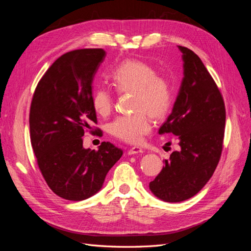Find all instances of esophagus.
Returning <instances> with one entry per match:
<instances>
[{
	"mask_svg": "<svg viewBox=\"0 0 251 251\" xmlns=\"http://www.w3.org/2000/svg\"><path fill=\"white\" fill-rule=\"evenodd\" d=\"M141 153H143V150L139 147H133L127 151V154L131 155V156L135 155V154H141Z\"/></svg>",
	"mask_w": 251,
	"mask_h": 251,
	"instance_id": "1",
	"label": "esophagus"
}]
</instances>
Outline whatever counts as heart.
Listing matches in <instances>:
<instances>
[{"label":"heart","mask_w":251,"mask_h":251,"mask_svg":"<svg viewBox=\"0 0 251 251\" xmlns=\"http://www.w3.org/2000/svg\"><path fill=\"white\" fill-rule=\"evenodd\" d=\"M112 86L118 93L133 94V110L130 115L117 117L110 125V132L127 143L138 144L151 132L149 115L154 119L164 117L171 109L173 91L171 81L157 74L155 68L138 59L124 60L110 73ZM95 112L108 116L114 107V98L108 89H97L92 97Z\"/></svg>","instance_id":"heart-1"}]
</instances>
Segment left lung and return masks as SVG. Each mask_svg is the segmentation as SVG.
Wrapping results in <instances>:
<instances>
[{
    "label": "left lung",
    "instance_id": "1",
    "mask_svg": "<svg viewBox=\"0 0 251 251\" xmlns=\"http://www.w3.org/2000/svg\"><path fill=\"white\" fill-rule=\"evenodd\" d=\"M178 48L184 76L159 134L176 135L180 148L150 182L151 193L165 202L192 198L211 178L222 153L226 118L222 94L200 57L186 47Z\"/></svg>",
    "mask_w": 251,
    "mask_h": 251
}]
</instances>
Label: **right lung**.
<instances>
[{
	"label": "right lung",
	"instance_id": "obj_1",
	"mask_svg": "<svg viewBox=\"0 0 251 251\" xmlns=\"http://www.w3.org/2000/svg\"><path fill=\"white\" fill-rule=\"evenodd\" d=\"M104 56L103 49L65 53L43 75L30 105V140L37 165L51 191L66 200L81 201L100 192L123 156L111 142H101L97 151L82 147L85 132L97 124L92 81Z\"/></svg>",
	"mask_w": 251,
	"mask_h": 251
}]
</instances>
